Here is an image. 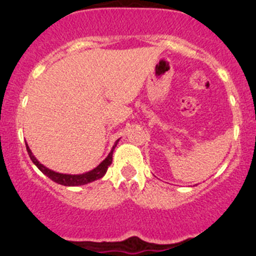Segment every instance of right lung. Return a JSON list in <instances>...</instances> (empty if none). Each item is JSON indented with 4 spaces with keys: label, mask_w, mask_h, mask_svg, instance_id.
<instances>
[{
    "label": "right lung",
    "mask_w": 256,
    "mask_h": 256,
    "mask_svg": "<svg viewBox=\"0 0 256 256\" xmlns=\"http://www.w3.org/2000/svg\"><path fill=\"white\" fill-rule=\"evenodd\" d=\"M118 142V140H116V142L112 146L110 154H108L106 158H105L104 161L99 164V166H96L94 170H92V171L85 172V174H59V172L52 171V170H49L46 166H43V164H40L37 158H36L34 154H32V151H30V146H28L27 144H26V147H27V152H28V154H30V160H32L33 164H34L36 166H37L38 168H40V171L46 174V176H47L48 178H50V180H54L56 183H58V184L68 186V187H76V186L88 184V183L94 182V180H100V178L105 176L108 168H109V166L112 164V152H114V150H115Z\"/></svg>",
    "instance_id": "add662e5"
}]
</instances>
